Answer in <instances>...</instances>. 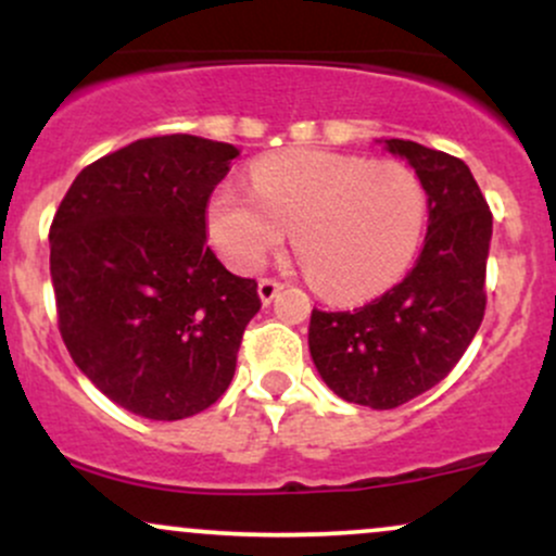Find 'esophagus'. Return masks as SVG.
<instances>
[{
  "instance_id": "34e87169",
  "label": "esophagus",
  "mask_w": 556,
  "mask_h": 556,
  "mask_svg": "<svg viewBox=\"0 0 556 556\" xmlns=\"http://www.w3.org/2000/svg\"><path fill=\"white\" fill-rule=\"evenodd\" d=\"M279 290H282V285H279L277 279H261V282H258V298H261V303L269 305L271 300L279 295Z\"/></svg>"
}]
</instances>
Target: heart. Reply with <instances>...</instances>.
I'll list each match as a JSON object with an SVG mask.
<instances>
[{"instance_id":"heart-1","label":"heart","mask_w":556,"mask_h":556,"mask_svg":"<svg viewBox=\"0 0 556 556\" xmlns=\"http://www.w3.org/2000/svg\"><path fill=\"white\" fill-rule=\"evenodd\" d=\"M251 185L225 182L208 201V235L235 271H256L292 229L311 282L355 303L397 285L416 258L429 195L405 164L285 151L258 159Z\"/></svg>"}]
</instances>
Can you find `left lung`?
Instances as JSON below:
<instances>
[{
  "label": "left lung",
  "mask_w": 556,
  "mask_h": 556,
  "mask_svg": "<svg viewBox=\"0 0 556 556\" xmlns=\"http://www.w3.org/2000/svg\"><path fill=\"white\" fill-rule=\"evenodd\" d=\"M429 195V232L413 271L355 311L311 314L308 348L337 397L392 410L437 387L463 358L486 308L491 212L468 164L413 140H381Z\"/></svg>",
  "instance_id": "1"
}]
</instances>
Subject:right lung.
Here are the masks:
<instances>
[{
	"label": "right lung",
	"instance_id": "obj_1",
	"mask_svg": "<svg viewBox=\"0 0 556 556\" xmlns=\"http://www.w3.org/2000/svg\"><path fill=\"white\" fill-rule=\"evenodd\" d=\"M238 154L185 132L136 140L88 164L54 214L62 340L93 387L140 418L214 405L261 308L256 279L206 245L208 198Z\"/></svg>",
	"mask_w": 556,
	"mask_h": 556
}]
</instances>
